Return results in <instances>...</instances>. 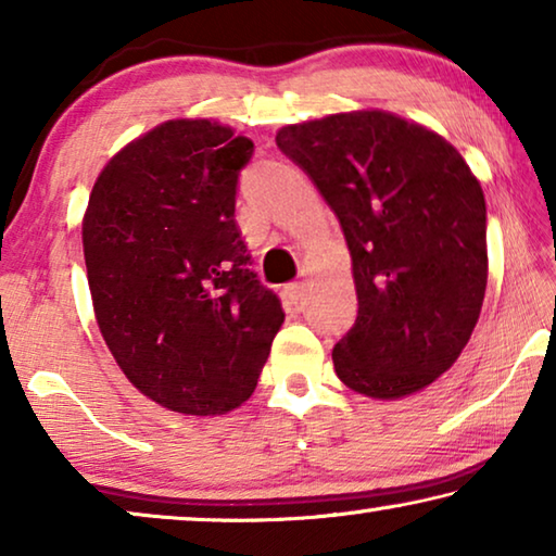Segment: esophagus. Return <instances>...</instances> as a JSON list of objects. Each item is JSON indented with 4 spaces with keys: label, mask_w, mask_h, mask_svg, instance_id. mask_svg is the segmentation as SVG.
I'll list each match as a JSON object with an SVG mask.
<instances>
[{
    "label": "esophagus",
    "mask_w": 556,
    "mask_h": 556,
    "mask_svg": "<svg viewBox=\"0 0 556 556\" xmlns=\"http://www.w3.org/2000/svg\"><path fill=\"white\" fill-rule=\"evenodd\" d=\"M301 294H304V285H301V281H291V285L285 287V296L291 301V304H299Z\"/></svg>",
    "instance_id": "34e87169"
}]
</instances>
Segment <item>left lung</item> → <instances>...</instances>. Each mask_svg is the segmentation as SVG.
I'll use <instances>...</instances> for the list:
<instances>
[{"label": "left lung", "instance_id": "obj_1", "mask_svg": "<svg viewBox=\"0 0 556 556\" xmlns=\"http://www.w3.org/2000/svg\"><path fill=\"white\" fill-rule=\"evenodd\" d=\"M277 147L338 215L357 318L333 348L348 388L375 400L425 390L464 351L488 281L485 199L454 147L384 110L287 125Z\"/></svg>", "mask_w": 556, "mask_h": 556}]
</instances>
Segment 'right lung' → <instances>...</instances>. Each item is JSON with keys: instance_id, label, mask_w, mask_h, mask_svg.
<instances>
[{"instance_id": "1", "label": "right lung", "mask_w": 556, "mask_h": 556, "mask_svg": "<svg viewBox=\"0 0 556 556\" xmlns=\"http://www.w3.org/2000/svg\"><path fill=\"white\" fill-rule=\"evenodd\" d=\"M255 144L211 119H168L110 159L83 218L92 308L135 388L195 417L250 397L285 324L235 223Z\"/></svg>"}]
</instances>
